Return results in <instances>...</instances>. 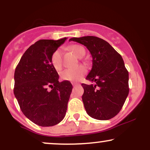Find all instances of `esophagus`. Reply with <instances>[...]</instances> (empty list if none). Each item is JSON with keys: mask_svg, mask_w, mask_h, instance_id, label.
Returning a JSON list of instances; mask_svg holds the SVG:
<instances>
[{"mask_svg": "<svg viewBox=\"0 0 150 150\" xmlns=\"http://www.w3.org/2000/svg\"><path fill=\"white\" fill-rule=\"evenodd\" d=\"M72 85H73V86H76L77 85H78V84L76 83V82H72Z\"/></svg>", "mask_w": 150, "mask_h": 150, "instance_id": "obj_1", "label": "esophagus"}]
</instances>
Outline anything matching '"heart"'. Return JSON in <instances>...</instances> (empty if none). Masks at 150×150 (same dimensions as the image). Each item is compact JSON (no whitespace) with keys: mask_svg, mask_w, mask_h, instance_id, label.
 <instances>
[{"mask_svg":"<svg viewBox=\"0 0 150 150\" xmlns=\"http://www.w3.org/2000/svg\"><path fill=\"white\" fill-rule=\"evenodd\" d=\"M69 49L72 51V53L75 54L77 57H82L85 53V50L82 46L75 44V45L70 46ZM51 61L53 66L56 70L61 69L62 66L61 49H56L53 53L51 58ZM86 73H87V69H86L85 67L81 65V66H78L77 68H67V69L63 70L61 73V77L64 80L75 82V81H77L82 78L85 75Z\"/></svg>","mask_w":150,"mask_h":150,"instance_id":"heart-1","label":"heart"}]
</instances>
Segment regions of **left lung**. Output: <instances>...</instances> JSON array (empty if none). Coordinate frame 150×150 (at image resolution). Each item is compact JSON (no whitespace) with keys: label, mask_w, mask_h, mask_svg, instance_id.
Returning <instances> with one entry per match:
<instances>
[{"label":"left lung","mask_w":150,"mask_h":150,"mask_svg":"<svg viewBox=\"0 0 150 150\" xmlns=\"http://www.w3.org/2000/svg\"><path fill=\"white\" fill-rule=\"evenodd\" d=\"M85 46L92 56V68L82 83V101L89 116L108 120L121 110L129 93L128 72L121 56L101 38L87 36L70 39Z\"/></svg>","instance_id":"1"}]
</instances>
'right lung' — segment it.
<instances>
[{"instance_id": "obj_1", "label": "right lung", "mask_w": 150, "mask_h": 150, "mask_svg": "<svg viewBox=\"0 0 150 150\" xmlns=\"http://www.w3.org/2000/svg\"><path fill=\"white\" fill-rule=\"evenodd\" d=\"M66 39L38 41L27 49L15 68V97L24 115L39 126L58 124L66 113L73 86L69 81H58L51 61L53 53Z\"/></svg>"}]
</instances>
